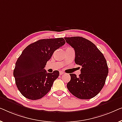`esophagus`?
Returning <instances> with one entry per match:
<instances>
[{
	"label": "esophagus",
	"mask_w": 122,
	"mask_h": 122,
	"mask_svg": "<svg viewBox=\"0 0 122 122\" xmlns=\"http://www.w3.org/2000/svg\"><path fill=\"white\" fill-rule=\"evenodd\" d=\"M63 74H64V72H62V71H60V75H63Z\"/></svg>",
	"instance_id": "34e87169"
}]
</instances>
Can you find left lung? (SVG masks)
Returning a JSON list of instances; mask_svg holds the SVG:
<instances>
[{
	"instance_id": "obj_1",
	"label": "left lung",
	"mask_w": 122,
	"mask_h": 122,
	"mask_svg": "<svg viewBox=\"0 0 122 122\" xmlns=\"http://www.w3.org/2000/svg\"><path fill=\"white\" fill-rule=\"evenodd\" d=\"M75 50V62L81 66L79 77L70 73L67 87L75 97L88 99L97 96L105 84L108 73L104 56L93 43L80 36L65 37Z\"/></svg>"
}]
</instances>
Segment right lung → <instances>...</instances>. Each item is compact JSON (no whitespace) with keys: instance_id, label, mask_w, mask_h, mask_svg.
<instances>
[{"instance_id":"add662e5","label":"right lung","mask_w":122,"mask_h":122,"mask_svg":"<svg viewBox=\"0 0 122 122\" xmlns=\"http://www.w3.org/2000/svg\"><path fill=\"white\" fill-rule=\"evenodd\" d=\"M65 42L62 37L41 39L24 50L15 63L13 75L17 88L25 98L36 100L50 91L59 72L47 73L44 68L54 51Z\"/></svg>"}]
</instances>
